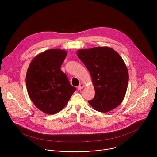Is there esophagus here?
Listing matches in <instances>:
<instances>
[{
    "mask_svg": "<svg viewBox=\"0 0 157 157\" xmlns=\"http://www.w3.org/2000/svg\"><path fill=\"white\" fill-rule=\"evenodd\" d=\"M84 87V84L83 83H81V84H79V86L78 87V89H79V90H81V89H83Z\"/></svg>",
    "mask_w": 157,
    "mask_h": 157,
    "instance_id": "1",
    "label": "esophagus"
}]
</instances>
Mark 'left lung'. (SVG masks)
I'll use <instances>...</instances> for the list:
<instances>
[{
  "label": "left lung",
  "instance_id": "8db88e82",
  "mask_svg": "<svg viewBox=\"0 0 157 157\" xmlns=\"http://www.w3.org/2000/svg\"><path fill=\"white\" fill-rule=\"evenodd\" d=\"M77 55L90 73L95 89V96L89 104L102 113L116 108L124 99L128 81L122 57L107 47L79 50Z\"/></svg>",
  "mask_w": 157,
  "mask_h": 157
}]
</instances>
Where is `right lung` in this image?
<instances>
[{
	"label": "right lung",
	"mask_w": 157,
	"mask_h": 157,
	"mask_svg": "<svg viewBox=\"0 0 157 157\" xmlns=\"http://www.w3.org/2000/svg\"><path fill=\"white\" fill-rule=\"evenodd\" d=\"M67 52L50 49L36 55L31 61L26 75L29 96L43 113L55 114L68 104L76 90L61 70Z\"/></svg>",
	"instance_id": "1"
}]
</instances>
